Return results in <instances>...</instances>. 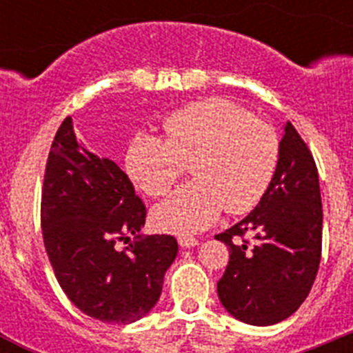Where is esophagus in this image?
I'll list each match as a JSON object with an SVG mask.
<instances>
[{"label": "esophagus", "instance_id": "34e87169", "mask_svg": "<svg viewBox=\"0 0 353 353\" xmlns=\"http://www.w3.org/2000/svg\"><path fill=\"white\" fill-rule=\"evenodd\" d=\"M179 244L180 248L183 249H191L194 248V245H198V239H194V236H179Z\"/></svg>", "mask_w": 353, "mask_h": 353}]
</instances>
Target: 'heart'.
I'll return each instance as SVG.
<instances>
[{"label":"heart","mask_w":353,"mask_h":353,"mask_svg":"<svg viewBox=\"0 0 353 353\" xmlns=\"http://www.w3.org/2000/svg\"><path fill=\"white\" fill-rule=\"evenodd\" d=\"M162 129L166 138L136 134L125 155L127 174L152 198L166 194L191 162L194 180L152 212L162 232H201L224 208L230 214L251 210L267 191L279 143L272 127L248 109L208 99L174 111Z\"/></svg>","instance_id":"obj_1"}]
</instances>
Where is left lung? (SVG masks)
<instances>
[{"mask_svg":"<svg viewBox=\"0 0 353 353\" xmlns=\"http://www.w3.org/2000/svg\"><path fill=\"white\" fill-rule=\"evenodd\" d=\"M322 196L316 164L295 127L286 121L274 176L260 203L215 239L230 248L217 281L228 313L249 325H274L305 301L322 256ZM252 232L251 252L233 236Z\"/></svg>","mask_w":353,"mask_h":353,"instance_id":"1","label":"left lung"}]
</instances>
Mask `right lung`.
Masks as SVG:
<instances>
[{"label":"right lung","mask_w":353,"mask_h":353,"mask_svg":"<svg viewBox=\"0 0 353 353\" xmlns=\"http://www.w3.org/2000/svg\"><path fill=\"white\" fill-rule=\"evenodd\" d=\"M145 217L129 176L84 148L65 118L43 176L42 235L56 279L84 314L132 323L157 304L179 244L171 235H139ZM130 234L120 252L116 242Z\"/></svg>","instance_id":"1"}]
</instances>
